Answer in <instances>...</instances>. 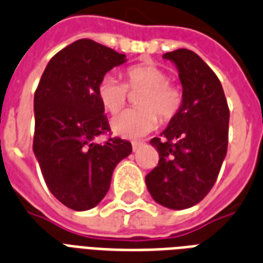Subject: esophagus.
Masks as SVG:
<instances>
[{"mask_svg": "<svg viewBox=\"0 0 263 263\" xmlns=\"http://www.w3.org/2000/svg\"><path fill=\"white\" fill-rule=\"evenodd\" d=\"M142 145H143L142 142H132V150H134V152H136V150L139 149Z\"/></svg>", "mask_w": 263, "mask_h": 263, "instance_id": "esophagus-1", "label": "esophagus"}]
</instances>
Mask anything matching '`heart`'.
<instances>
[{
	"mask_svg": "<svg viewBox=\"0 0 263 263\" xmlns=\"http://www.w3.org/2000/svg\"><path fill=\"white\" fill-rule=\"evenodd\" d=\"M125 84L114 76H105L98 84V98L106 111L111 114L123 109L129 91H142L136 99L138 109H128L111 120L114 135L124 139H138L157 127V116L167 123L179 113L183 95L170 83L168 74L152 63L129 66L124 71Z\"/></svg>",
	"mask_w": 263,
	"mask_h": 263,
	"instance_id": "1",
	"label": "heart"
}]
</instances>
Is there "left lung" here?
Wrapping results in <instances>:
<instances>
[{
  "label": "left lung",
  "instance_id": "1",
  "mask_svg": "<svg viewBox=\"0 0 263 263\" xmlns=\"http://www.w3.org/2000/svg\"><path fill=\"white\" fill-rule=\"evenodd\" d=\"M183 88V103L160 138L150 145L158 164L146 175L154 201L171 210L200 203L215 183L228 152L229 107L215 73L189 49L167 52Z\"/></svg>",
  "mask_w": 263,
  "mask_h": 263
}]
</instances>
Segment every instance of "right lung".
<instances>
[{"mask_svg": "<svg viewBox=\"0 0 263 263\" xmlns=\"http://www.w3.org/2000/svg\"><path fill=\"white\" fill-rule=\"evenodd\" d=\"M125 62L111 48L78 40L49 60L34 93V154L48 189L74 211L103 200L114 168L132 152L120 138L95 142L110 131L98 84Z\"/></svg>", "mask_w": 263, "mask_h": 263, "instance_id": "right-lung-1", "label": "right lung"}]
</instances>
